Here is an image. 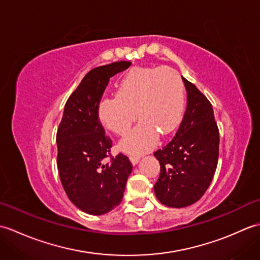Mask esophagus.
Instances as JSON below:
<instances>
[{
	"instance_id": "obj_1",
	"label": "esophagus",
	"mask_w": 260,
	"mask_h": 260,
	"mask_svg": "<svg viewBox=\"0 0 260 260\" xmlns=\"http://www.w3.org/2000/svg\"><path fill=\"white\" fill-rule=\"evenodd\" d=\"M140 158H141V155H132V156L129 157L131 162H132V164H133V165H136L137 163H139Z\"/></svg>"
}]
</instances>
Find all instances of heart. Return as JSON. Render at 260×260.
Wrapping results in <instances>:
<instances>
[{"mask_svg": "<svg viewBox=\"0 0 260 260\" xmlns=\"http://www.w3.org/2000/svg\"><path fill=\"white\" fill-rule=\"evenodd\" d=\"M183 110V86L173 69L135 67L120 79L116 96L101 99L97 113L102 125L116 135L129 131L137 113L141 121L119 147L142 154L156 144L158 134L168 136L178 128Z\"/></svg>", "mask_w": 260, "mask_h": 260, "instance_id": "1", "label": "heart"}]
</instances>
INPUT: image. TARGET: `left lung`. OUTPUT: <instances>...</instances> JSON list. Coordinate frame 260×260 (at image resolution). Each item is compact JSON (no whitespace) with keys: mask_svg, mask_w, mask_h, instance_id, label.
Wrapping results in <instances>:
<instances>
[{"mask_svg":"<svg viewBox=\"0 0 260 260\" xmlns=\"http://www.w3.org/2000/svg\"><path fill=\"white\" fill-rule=\"evenodd\" d=\"M186 109L178 132L168 145L154 153L161 173L154 192L170 208L191 206L204 194L217 169L219 129L212 105L198 88L182 77Z\"/></svg>","mask_w":260,"mask_h":260,"instance_id":"left-lung-1","label":"left lung"}]
</instances>
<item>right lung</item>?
Returning <instances> with one entry per match:
<instances>
[{"label": "right lung", "instance_id": "1", "mask_svg": "<svg viewBox=\"0 0 260 260\" xmlns=\"http://www.w3.org/2000/svg\"><path fill=\"white\" fill-rule=\"evenodd\" d=\"M131 64L118 61L91 69L64 105L57 132L58 171L69 200L86 213L101 215L117 207L133 169L121 153L104 162L112 140L97 113L109 79Z\"/></svg>", "mask_w": 260, "mask_h": 260}]
</instances>
